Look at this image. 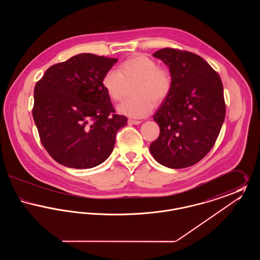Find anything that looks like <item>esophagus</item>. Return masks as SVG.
<instances>
[{
    "mask_svg": "<svg viewBox=\"0 0 260 260\" xmlns=\"http://www.w3.org/2000/svg\"><path fill=\"white\" fill-rule=\"evenodd\" d=\"M128 124H141V122H140V121H137V120H128Z\"/></svg>",
    "mask_w": 260,
    "mask_h": 260,
    "instance_id": "esophagus-1",
    "label": "esophagus"
}]
</instances>
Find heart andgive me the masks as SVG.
Listing matches in <instances>:
<instances>
[{"mask_svg":"<svg viewBox=\"0 0 260 260\" xmlns=\"http://www.w3.org/2000/svg\"><path fill=\"white\" fill-rule=\"evenodd\" d=\"M136 81L133 90L134 99L122 101L117 110L131 118H143L149 115L154 103L160 104L170 95L173 79L170 72L158 67L157 62L145 55H136L118 66V70L107 71L101 81V86L108 98L119 101L124 83Z\"/></svg>","mask_w":260,"mask_h":260,"instance_id":"heart-1","label":"heart"}]
</instances>
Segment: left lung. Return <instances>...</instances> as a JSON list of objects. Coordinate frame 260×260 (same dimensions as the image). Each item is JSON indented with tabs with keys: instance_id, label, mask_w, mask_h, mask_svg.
Returning a JSON list of instances; mask_svg holds the SVG:
<instances>
[{
	"instance_id": "1",
	"label": "left lung",
	"mask_w": 260,
	"mask_h": 260,
	"mask_svg": "<svg viewBox=\"0 0 260 260\" xmlns=\"http://www.w3.org/2000/svg\"><path fill=\"white\" fill-rule=\"evenodd\" d=\"M170 68L173 87L155 113L160 136L151 143L154 159L171 169L201 161L213 147L225 119L221 79L195 53L166 48L153 53Z\"/></svg>"
}]
</instances>
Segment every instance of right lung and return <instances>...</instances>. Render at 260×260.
Returning a JSON list of instances; mask_svg holds the SVG:
<instances>
[{
    "label": "right lung",
    "instance_id": "1",
    "mask_svg": "<svg viewBox=\"0 0 260 260\" xmlns=\"http://www.w3.org/2000/svg\"><path fill=\"white\" fill-rule=\"evenodd\" d=\"M117 58L80 53L50 66L34 89L33 118L42 144L68 168L91 169L111 155L127 123L101 86Z\"/></svg>",
    "mask_w": 260,
    "mask_h": 260
}]
</instances>
